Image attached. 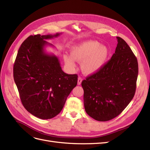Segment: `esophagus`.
<instances>
[{
    "label": "esophagus",
    "mask_w": 150,
    "mask_h": 150,
    "mask_svg": "<svg viewBox=\"0 0 150 150\" xmlns=\"http://www.w3.org/2000/svg\"><path fill=\"white\" fill-rule=\"evenodd\" d=\"M82 81H83V79L80 78V77H79L78 79V84L80 85L81 84V83H82Z\"/></svg>",
    "instance_id": "obj_1"
}]
</instances>
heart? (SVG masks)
I'll return each instance as SVG.
<instances>
[{
    "instance_id": "heart-1",
    "label": "heart",
    "mask_w": 150,
    "mask_h": 150,
    "mask_svg": "<svg viewBox=\"0 0 150 150\" xmlns=\"http://www.w3.org/2000/svg\"><path fill=\"white\" fill-rule=\"evenodd\" d=\"M71 56L65 55L64 61L71 69L76 67L75 61L82 62L84 73L92 74L98 71L105 63L109 54L108 48L96 40H87L71 49Z\"/></svg>"
}]
</instances>
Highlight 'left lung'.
Listing matches in <instances>:
<instances>
[{
    "instance_id": "left-lung-1",
    "label": "left lung",
    "mask_w": 150,
    "mask_h": 150,
    "mask_svg": "<svg viewBox=\"0 0 150 150\" xmlns=\"http://www.w3.org/2000/svg\"><path fill=\"white\" fill-rule=\"evenodd\" d=\"M111 59L82 81L87 114L99 121H110L123 111L133 98L138 74L137 59L120 37Z\"/></svg>"
}]
</instances>
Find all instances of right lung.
I'll return each mask as SVG.
<instances>
[{
	"label": "right lung",
	"mask_w": 150,
	"mask_h": 150,
	"mask_svg": "<svg viewBox=\"0 0 150 150\" xmlns=\"http://www.w3.org/2000/svg\"><path fill=\"white\" fill-rule=\"evenodd\" d=\"M54 35H30L22 42L13 65V79L25 110L34 116L48 120L57 116L78 83V75L63 72L54 54L44 51Z\"/></svg>",
	"instance_id": "obj_1"
}]
</instances>
